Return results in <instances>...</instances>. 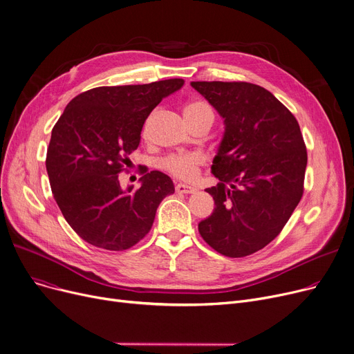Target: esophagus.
Listing matches in <instances>:
<instances>
[{
  "label": "esophagus",
  "mask_w": 354,
  "mask_h": 354,
  "mask_svg": "<svg viewBox=\"0 0 354 354\" xmlns=\"http://www.w3.org/2000/svg\"><path fill=\"white\" fill-rule=\"evenodd\" d=\"M175 191L178 194H183V195H189V194H195L196 189L192 187H188V185H183V183H178L175 187Z\"/></svg>",
  "instance_id": "esophagus-1"
}]
</instances>
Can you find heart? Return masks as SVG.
Returning a JSON list of instances; mask_svg holds the SVG:
<instances>
[{"instance_id": "1", "label": "heart", "mask_w": 354, "mask_h": 354, "mask_svg": "<svg viewBox=\"0 0 354 354\" xmlns=\"http://www.w3.org/2000/svg\"><path fill=\"white\" fill-rule=\"evenodd\" d=\"M205 113H214V110L207 102L203 100H192L185 106V116H187L189 123ZM146 129H147V123L143 127L145 133H146ZM202 163H203V156L198 152L174 153L160 160V167L167 174H171L172 176L189 182L198 176L199 167L202 166Z\"/></svg>"}]
</instances>
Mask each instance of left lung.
Wrapping results in <instances>:
<instances>
[{"label": "left lung", "instance_id": "1", "mask_svg": "<svg viewBox=\"0 0 354 354\" xmlns=\"http://www.w3.org/2000/svg\"><path fill=\"white\" fill-rule=\"evenodd\" d=\"M225 119L214 158V214L198 230L216 252L241 258L283 231L304 194L307 149L299 122L268 90L247 82H191Z\"/></svg>", "mask_w": 354, "mask_h": 354}]
</instances>
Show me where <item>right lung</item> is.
Wrapping results in <instances>:
<instances>
[{
    "label": "right lung",
    "instance_id": "1",
    "mask_svg": "<svg viewBox=\"0 0 354 354\" xmlns=\"http://www.w3.org/2000/svg\"><path fill=\"white\" fill-rule=\"evenodd\" d=\"M182 84L169 79L90 88L54 124L46 158L51 191L68 225L90 245L132 248L151 231L162 199L175 192L159 171L145 169L140 188L127 191L118 175L127 171L147 116Z\"/></svg>",
    "mask_w": 354,
    "mask_h": 354
}]
</instances>
